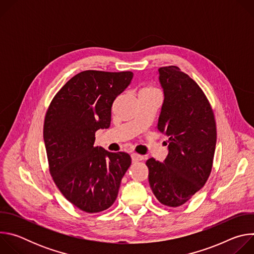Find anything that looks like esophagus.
<instances>
[{
    "label": "esophagus",
    "mask_w": 254,
    "mask_h": 254,
    "mask_svg": "<svg viewBox=\"0 0 254 254\" xmlns=\"http://www.w3.org/2000/svg\"><path fill=\"white\" fill-rule=\"evenodd\" d=\"M141 160H143V156H141V155H138V154H135V153H133V154H131V161L132 162H139V161H141Z\"/></svg>",
    "instance_id": "obj_1"
}]
</instances>
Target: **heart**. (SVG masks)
<instances>
[{
	"instance_id": "1",
	"label": "heart",
	"mask_w": 254,
	"mask_h": 254,
	"mask_svg": "<svg viewBox=\"0 0 254 254\" xmlns=\"http://www.w3.org/2000/svg\"><path fill=\"white\" fill-rule=\"evenodd\" d=\"M158 90L156 89V88H154V87H144V88H142L141 90H140V92H139V94L140 93H148V92H157Z\"/></svg>"
}]
</instances>
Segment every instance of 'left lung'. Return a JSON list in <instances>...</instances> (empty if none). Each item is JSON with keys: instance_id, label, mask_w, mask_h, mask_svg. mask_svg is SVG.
I'll use <instances>...</instances> for the list:
<instances>
[{"instance_id": "left-lung-1", "label": "left lung", "mask_w": 254, "mask_h": 254, "mask_svg": "<svg viewBox=\"0 0 254 254\" xmlns=\"http://www.w3.org/2000/svg\"><path fill=\"white\" fill-rule=\"evenodd\" d=\"M164 102L157 128L169 136L164 162L151 158L149 183L164 205L185 204L207 182L216 147L211 105L199 85L177 66L159 68Z\"/></svg>"}]
</instances>
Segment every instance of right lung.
Segmentation results:
<instances>
[{
	"label": "right lung",
	"instance_id": "1",
	"mask_svg": "<svg viewBox=\"0 0 254 254\" xmlns=\"http://www.w3.org/2000/svg\"><path fill=\"white\" fill-rule=\"evenodd\" d=\"M132 76L130 71H82L57 92L46 113L50 174L62 195L84 212H101L115 203L131 164L128 154L94 147V140L96 130L110 127L113 103Z\"/></svg>",
	"mask_w": 254,
	"mask_h": 254
}]
</instances>
